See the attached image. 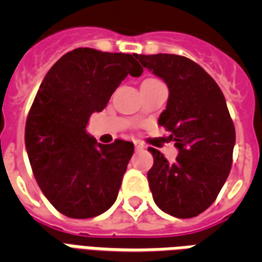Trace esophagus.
Masks as SVG:
<instances>
[{"label": "esophagus", "instance_id": "esophagus-1", "mask_svg": "<svg viewBox=\"0 0 262 262\" xmlns=\"http://www.w3.org/2000/svg\"><path fill=\"white\" fill-rule=\"evenodd\" d=\"M135 148H136V150H142L143 146H142V144H140V143L135 142Z\"/></svg>", "mask_w": 262, "mask_h": 262}]
</instances>
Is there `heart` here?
I'll use <instances>...</instances> for the list:
<instances>
[{"label":"heart","instance_id":"b5f03b06","mask_svg":"<svg viewBox=\"0 0 262 262\" xmlns=\"http://www.w3.org/2000/svg\"><path fill=\"white\" fill-rule=\"evenodd\" d=\"M148 80H153V78H148ZM148 80H146V81H148Z\"/></svg>","mask_w":262,"mask_h":262}]
</instances>
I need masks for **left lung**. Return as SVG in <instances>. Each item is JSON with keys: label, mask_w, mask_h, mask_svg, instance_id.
Masks as SVG:
<instances>
[{"label": "left lung", "mask_w": 262, "mask_h": 262, "mask_svg": "<svg viewBox=\"0 0 262 262\" xmlns=\"http://www.w3.org/2000/svg\"><path fill=\"white\" fill-rule=\"evenodd\" d=\"M139 61L168 86L159 125L178 156L168 163L148 147L154 164L147 172L156 205L180 219L195 217L214 202L231 168L236 130L216 81L192 60L177 54H137Z\"/></svg>", "instance_id": "1"}]
</instances>
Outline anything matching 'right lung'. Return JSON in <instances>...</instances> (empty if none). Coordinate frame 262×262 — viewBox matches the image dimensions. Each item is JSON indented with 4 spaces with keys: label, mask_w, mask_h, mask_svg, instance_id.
<instances>
[{
    "label": "right lung",
    "mask_w": 262,
    "mask_h": 262,
    "mask_svg": "<svg viewBox=\"0 0 262 262\" xmlns=\"http://www.w3.org/2000/svg\"><path fill=\"white\" fill-rule=\"evenodd\" d=\"M136 56L74 49L49 70L32 103L29 163L45 196L67 217H95L118 198L135 146L120 139L101 144L85 127L127 75L142 74Z\"/></svg>",
    "instance_id": "add662e5"
}]
</instances>
